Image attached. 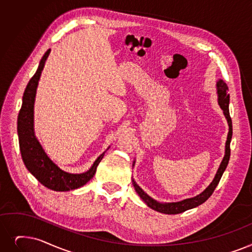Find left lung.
I'll list each match as a JSON object with an SVG mask.
<instances>
[{
	"mask_svg": "<svg viewBox=\"0 0 252 252\" xmlns=\"http://www.w3.org/2000/svg\"><path fill=\"white\" fill-rule=\"evenodd\" d=\"M216 89H217V94H218V104H220V108L222 109L223 114H224V116L227 120V124H228V134H227V138H226V142H225L224 157H223V159L220 163V168H218V170L216 172V175H215L213 181L209 184V187H208L203 192L193 196V198L185 199L183 201L175 202V203H159L156 200H153L151 196H149L133 179V184H134V188H135L137 193L140 195V198L145 202V204L149 208H151V209L156 210L158 212H160V213H165V214H178V213H182L184 211H187L189 209H192V208L198 207L199 205L203 204L204 202H206L208 199H209L210 195L213 193L214 189H216L217 184L220 183V180L222 174H223L224 170L226 169V166L228 163L229 156H231L229 144H231V140H232V136H233V125H232V118H231V116H229V111H228V104H229V94H227L228 87L223 80L220 79L216 83ZM134 163H135V161H134Z\"/></svg>",
	"mask_w": 252,
	"mask_h": 252,
	"instance_id": "1",
	"label": "left lung"
}]
</instances>
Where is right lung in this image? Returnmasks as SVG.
<instances>
[{"label":"right lung","instance_id":"add662e5","mask_svg":"<svg viewBox=\"0 0 252 252\" xmlns=\"http://www.w3.org/2000/svg\"><path fill=\"white\" fill-rule=\"evenodd\" d=\"M49 53L50 49L41 59L35 75L29 81L24 93L23 105L17 118L19 149L26 168L41 184L56 191H69L83 187L94 177L96 167L102 160L105 152L94 160L89 171L80 174H72L60 169L48 158L36 138L34 132L35 97L40 76Z\"/></svg>","mask_w":252,"mask_h":252}]
</instances>
